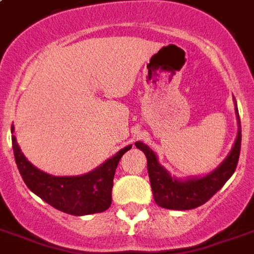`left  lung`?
<instances>
[{
  "label": "left lung",
  "instance_id": "8db88e82",
  "mask_svg": "<svg viewBox=\"0 0 254 254\" xmlns=\"http://www.w3.org/2000/svg\"><path fill=\"white\" fill-rule=\"evenodd\" d=\"M236 113L239 114L237 108H236ZM237 119H239V133L228 157L222 161L217 169L201 179L185 180V181L172 179L170 174L158 164L157 157L152 149H149V146L140 141L135 142V146L141 149L148 158V173L152 185L153 197L158 206L173 209V210L194 209L210 200L224 187V184L235 173L240 158L241 124L239 116Z\"/></svg>",
  "mask_w": 254,
  "mask_h": 254
}]
</instances>
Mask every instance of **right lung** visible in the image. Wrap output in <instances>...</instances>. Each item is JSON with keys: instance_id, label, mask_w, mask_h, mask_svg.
<instances>
[{"instance_id": "right-lung-1", "label": "right lung", "mask_w": 254, "mask_h": 254, "mask_svg": "<svg viewBox=\"0 0 254 254\" xmlns=\"http://www.w3.org/2000/svg\"><path fill=\"white\" fill-rule=\"evenodd\" d=\"M13 133V127H11ZM17 168L30 190L64 213L85 216L105 212L112 204V188L117 165L131 145L121 149L96 170L77 177H57L44 173L26 160L15 137H11Z\"/></svg>"}]
</instances>
